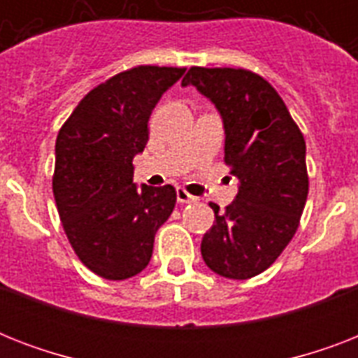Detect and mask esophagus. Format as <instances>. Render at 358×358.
Listing matches in <instances>:
<instances>
[{
    "instance_id": "34e87169",
    "label": "esophagus",
    "mask_w": 358,
    "mask_h": 358,
    "mask_svg": "<svg viewBox=\"0 0 358 358\" xmlns=\"http://www.w3.org/2000/svg\"><path fill=\"white\" fill-rule=\"evenodd\" d=\"M176 201H178L180 204H187V202H195L196 196L189 195L184 187H178V189H176Z\"/></svg>"
}]
</instances>
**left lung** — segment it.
Returning <instances> with one entry per match:
<instances>
[{
    "label": "left lung",
    "instance_id": "obj_1",
    "mask_svg": "<svg viewBox=\"0 0 358 358\" xmlns=\"http://www.w3.org/2000/svg\"><path fill=\"white\" fill-rule=\"evenodd\" d=\"M193 85L217 108L224 163L238 195L201 243L202 258L221 277L245 280L266 271L292 241L308 195L305 137L286 103L262 76L243 69L191 66Z\"/></svg>",
    "mask_w": 358,
    "mask_h": 358
}]
</instances>
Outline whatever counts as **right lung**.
I'll list each match as a JSON object with an SVG mask.
<instances>
[{
  "label": "right lung",
  "instance_id": "1",
  "mask_svg": "<svg viewBox=\"0 0 358 358\" xmlns=\"http://www.w3.org/2000/svg\"><path fill=\"white\" fill-rule=\"evenodd\" d=\"M185 69L135 66L94 87L55 141L53 196L64 234L92 273L124 280L148 266L154 236L173 213V185L134 184L148 119Z\"/></svg>",
  "mask_w": 358,
  "mask_h": 358
}]
</instances>
